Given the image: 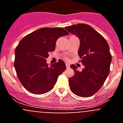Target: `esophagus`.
I'll return each instance as SVG.
<instances>
[{
  "instance_id": "34e87169",
  "label": "esophagus",
  "mask_w": 123,
  "mask_h": 123,
  "mask_svg": "<svg viewBox=\"0 0 123 123\" xmlns=\"http://www.w3.org/2000/svg\"><path fill=\"white\" fill-rule=\"evenodd\" d=\"M66 67H67V68H69V65L68 63H66Z\"/></svg>"
}]
</instances>
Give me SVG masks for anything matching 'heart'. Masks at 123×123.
I'll list each match as a JSON object with an SVG mask.
<instances>
[{"mask_svg":"<svg viewBox=\"0 0 123 123\" xmlns=\"http://www.w3.org/2000/svg\"><path fill=\"white\" fill-rule=\"evenodd\" d=\"M65 59H67V56H65Z\"/></svg>","mask_w":123,"mask_h":123,"instance_id":"heart-1","label":"heart"}]
</instances>
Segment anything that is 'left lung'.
I'll return each instance as SVG.
<instances>
[{"label":"left lung","mask_w":123,"mask_h":123,"mask_svg":"<svg viewBox=\"0 0 123 123\" xmlns=\"http://www.w3.org/2000/svg\"><path fill=\"white\" fill-rule=\"evenodd\" d=\"M65 29L79 37L78 55L85 67L79 71L75 65L70 66L75 74L69 79L70 90L78 96L91 97L100 89L110 73L112 58L109 45L100 34L86 24L74 25Z\"/></svg>","instance_id":"8db88e82"}]
</instances>
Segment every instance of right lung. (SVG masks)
Here are the masks:
<instances>
[{
    "instance_id": "1",
    "label": "right lung",
    "mask_w": 123,
    "mask_h": 123,
    "mask_svg": "<svg viewBox=\"0 0 123 123\" xmlns=\"http://www.w3.org/2000/svg\"><path fill=\"white\" fill-rule=\"evenodd\" d=\"M69 34L62 28H42L24 37L15 50V67L23 86L29 92L43 94L54 88L59 75L66 69L59 60L48 67L46 58L55 49L60 37Z\"/></svg>"
}]
</instances>
